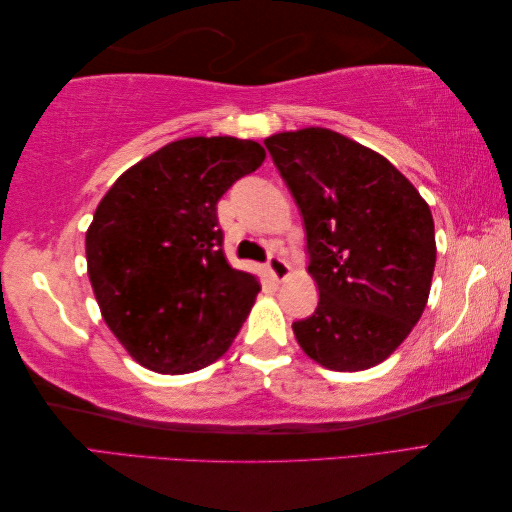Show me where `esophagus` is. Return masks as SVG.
Here are the masks:
<instances>
[{
  "instance_id": "esophagus-1",
  "label": "esophagus",
  "mask_w": 512,
  "mask_h": 512,
  "mask_svg": "<svg viewBox=\"0 0 512 512\" xmlns=\"http://www.w3.org/2000/svg\"><path fill=\"white\" fill-rule=\"evenodd\" d=\"M266 270L275 281H286L290 277V266L286 259H281V257H270Z\"/></svg>"
}]
</instances>
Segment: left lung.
Masks as SVG:
<instances>
[{
    "instance_id": "1",
    "label": "left lung",
    "mask_w": 512,
    "mask_h": 512,
    "mask_svg": "<svg viewBox=\"0 0 512 512\" xmlns=\"http://www.w3.org/2000/svg\"><path fill=\"white\" fill-rule=\"evenodd\" d=\"M264 145L301 209L319 288L312 317L292 323L297 343L334 372L383 363L427 308L438 253L429 204L385 156L332 129Z\"/></svg>"
}]
</instances>
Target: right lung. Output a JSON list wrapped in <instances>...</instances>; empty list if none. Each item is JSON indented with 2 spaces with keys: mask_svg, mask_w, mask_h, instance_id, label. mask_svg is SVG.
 Returning <instances> with one entry per match:
<instances>
[{
  "mask_svg": "<svg viewBox=\"0 0 512 512\" xmlns=\"http://www.w3.org/2000/svg\"><path fill=\"white\" fill-rule=\"evenodd\" d=\"M264 158L255 140L180 138L129 167L96 206L88 277L103 321L138 365L191 374L235 341L262 286L226 262L217 202Z\"/></svg>",
  "mask_w": 512,
  "mask_h": 512,
  "instance_id": "1",
  "label": "right lung"
}]
</instances>
